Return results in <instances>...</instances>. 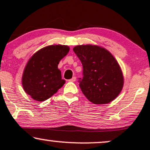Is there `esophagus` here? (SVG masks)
<instances>
[{
  "label": "esophagus",
  "instance_id": "esophagus-1",
  "mask_svg": "<svg viewBox=\"0 0 150 150\" xmlns=\"http://www.w3.org/2000/svg\"><path fill=\"white\" fill-rule=\"evenodd\" d=\"M75 80H76V77H73L71 79H70V80H69L70 82H75Z\"/></svg>",
  "mask_w": 150,
  "mask_h": 150
}]
</instances>
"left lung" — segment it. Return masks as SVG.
Masks as SVG:
<instances>
[{"mask_svg": "<svg viewBox=\"0 0 150 150\" xmlns=\"http://www.w3.org/2000/svg\"><path fill=\"white\" fill-rule=\"evenodd\" d=\"M73 51L83 68V77L78 82L87 99L93 104H105L116 99L123 88V76L111 53L92 45L76 46Z\"/></svg>", "mask_w": 150, "mask_h": 150, "instance_id": "obj_1", "label": "left lung"}]
</instances>
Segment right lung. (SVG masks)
<instances>
[{
	"label": "right lung",
	"instance_id": "right-lung-1",
	"mask_svg": "<svg viewBox=\"0 0 150 150\" xmlns=\"http://www.w3.org/2000/svg\"><path fill=\"white\" fill-rule=\"evenodd\" d=\"M65 45H51L43 48L29 60L22 75V86L25 92L39 101L48 99L65 84L59 62L69 52Z\"/></svg>",
	"mask_w": 150,
	"mask_h": 150
}]
</instances>
